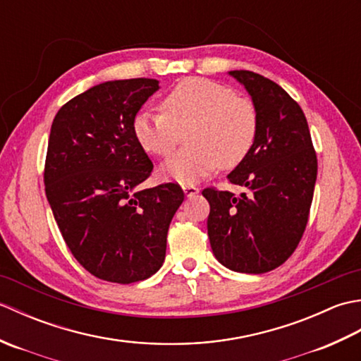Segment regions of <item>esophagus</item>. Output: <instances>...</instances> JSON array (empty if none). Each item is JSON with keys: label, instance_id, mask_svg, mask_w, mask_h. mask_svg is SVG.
Listing matches in <instances>:
<instances>
[{"label": "esophagus", "instance_id": "34e87169", "mask_svg": "<svg viewBox=\"0 0 361 361\" xmlns=\"http://www.w3.org/2000/svg\"><path fill=\"white\" fill-rule=\"evenodd\" d=\"M183 192H185L186 197H194V195L200 192V189H198L194 185H185V186H183Z\"/></svg>", "mask_w": 361, "mask_h": 361}]
</instances>
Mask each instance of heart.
I'll return each instance as SVG.
<instances>
[{
    "instance_id": "1",
    "label": "heart",
    "mask_w": 361,
    "mask_h": 361,
    "mask_svg": "<svg viewBox=\"0 0 361 361\" xmlns=\"http://www.w3.org/2000/svg\"><path fill=\"white\" fill-rule=\"evenodd\" d=\"M163 113H137L132 130L140 147L153 157H169L185 132L190 147L161 166V175L192 185L219 166L233 169L248 157L257 136V113L248 99L203 78L176 83L164 96Z\"/></svg>"
}]
</instances>
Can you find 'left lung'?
I'll list each match as a JSON object with an SVG mask.
<instances>
[{"instance_id": "1", "label": "left lung", "mask_w": 361, "mask_h": 361, "mask_svg": "<svg viewBox=\"0 0 361 361\" xmlns=\"http://www.w3.org/2000/svg\"><path fill=\"white\" fill-rule=\"evenodd\" d=\"M251 96L257 136L248 157L228 175L248 189L234 197L206 188L214 256L233 271H271L291 256L304 234L318 161L307 119L278 83L252 71H229Z\"/></svg>"}]
</instances>
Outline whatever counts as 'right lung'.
<instances>
[{"label":"right lung","instance_id":"obj_1","mask_svg":"<svg viewBox=\"0 0 361 361\" xmlns=\"http://www.w3.org/2000/svg\"><path fill=\"white\" fill-rule=\"evenodd\" d=\"M157 79L110 80L73 97L52 121L44 190L78 262L99 279L132 283L157 273L185 200L175 183L137 189L153 164L133 136Z\"/></svg>","mask_w":361,"mask_h":361}]
</instances>
